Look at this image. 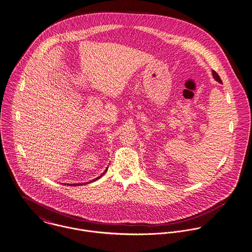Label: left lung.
<instances>
[{
    "instance_id": "1",
    "label": "left lung",
    "mask_w": 252,
    "mask_h": 252,
    "mask_svg": "<svg viewBox=\"0 0 252 252\" xmlns=\"http://www.w3.org/2000/svg\"><path fill=\"white\" fill-rule=\"evenodd\" d=\"M212 74H213V77H214V79L217 81V82H219V83H221V80H220V76L218 75V73L216 72V71H212Z\"/></svg>"
}]
</instances>
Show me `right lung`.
<instances>
[{"instance_id":"obj_1","label":"right lung","mask_w":252,"mask_h":252,"mask_svg":"<svg viewBox=\"0 0 252 252\" xmlns=\"http://www.w3.org/2000/svg\"><path fill=\"white\" fill-rule=\"evenodd\" d=\"M107 169H108V168H106V170H105V171H104V172H103V173H102V174H101V175H100V176H98V177H97V178H95V179H94V180H92V181H91V182H89V183H92V182H94V181H96V180H98V179H99V178H101V177H102V176H103V175H104V174H105V173H106V171H107ZM83 184H86V183L71 184V185H69V184H67V185H68V186H81V185H83Z\"/></svg>"}]
</instances>
